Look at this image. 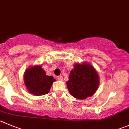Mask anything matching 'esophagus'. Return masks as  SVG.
<instances>
[{
    "label": "esophagus",
    "instance_id": "obj_1",
    "mask_svg": "<svg viewBox=\"0 0 129 129\" xmlns=\"http://www.w3.org/2000/svg\"><path fill=\"white\" fill-rule=\"evenodd\" d=\"M58 80H60V81H62V80H63V77L62 76H58Z\"/></svg>",
    "mask_w": 129,
    "mask_h": 129
}]
</instances>
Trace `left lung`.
Segmentation results:
<instances>
[{"label":"left lung","instance_id":"1","mask_svg":"<svg viewBox=\"0 0 129 129\" xmlns=\"http://www.w3.org/2000/svg\"><path fill=\"white\" fill-rule=\"evenodd\" d=\"M99 85L98 74L91 65H74L67 81L68 90L75 98L85 99L94 94Z\"/></svg>","mask_w":129,"mask_h":129}]
</instances>
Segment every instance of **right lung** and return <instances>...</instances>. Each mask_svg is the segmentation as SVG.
<instances>
[{"instance_id": "1", "label": "right lung", "mask_w": 129, "mask_h": 129, "mask_svg": "<svg viewBox=\"0 0 129 129\" xmlns=\"http://www.w3.org/2000/svg\"><path fill=\"white\" fill-rule=\"evenodd\" d=\"M24 80L28 92L35 95L47 94L55 81L53 76H47L39 66L28 69L24 74Z\"/></svg>"}]
</instances>
